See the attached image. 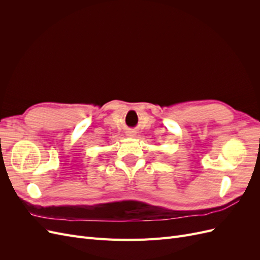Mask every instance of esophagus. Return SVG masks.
I'll use <instances>...</instances> for the list:
<instances>
[{"instance_id": "esophagus-1", "label": "esophagus", "mask_w": 260, "mask_h": 260, "mask_svg": "<svg viewBox=\"0 0 260 260\" xmlns=\"http://www.w3.org/2000/svg\"><path fill=\"white\" fill-rule=\"evenodd\" d=\"M127 137H129V138H135V137H136V132H135V131H128V132H127Z\"/></svg>"}]
</instances>
